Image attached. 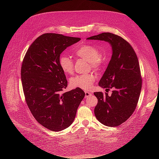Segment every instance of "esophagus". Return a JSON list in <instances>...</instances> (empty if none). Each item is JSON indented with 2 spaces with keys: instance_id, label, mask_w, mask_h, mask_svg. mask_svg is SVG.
Listing matches in <instances>:
<instances>
[{
  "instance_id": "esophagus-1",
  "label": "esophagus",
  "mask_w": 159,
  "mask_h": 159,
  "mask_svg": "<svg viewBox=\"0 0 159 159\" xmlns=\"http://www.w3.org/2000/svg\"><path fill=\"white\" fill-rule=\"evenodd\" d=\"M91 95H92V93H91V92H89V91H85V98L89 97V96H90Z\"/></svg>"
}]
</instances>
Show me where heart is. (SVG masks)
I'll return each mask as SVG.
<instances>
[{"instance_id": "obj_1", "label": "heart", "mask_w": 159, "mask_h": 159, "mask_svg": "<svg viewBox=\"0 0 159 159\" xmlns=\"http://www.w3.org/2000/svg\"><path fill=\"white\" fill-rule=\"evenodd\" d=\"M77 58L87 60L94 70H99L103 65V58L99 54L97 47L91 44H83L77 48L74 52ZM59 65L65 74L71 75L74 73V62L70 57L61 55L59 58ZM97 76L94 74L75 75L70 81V85L74 88H80L84 90L89 89Z\"/></svg>"}]
</instances>
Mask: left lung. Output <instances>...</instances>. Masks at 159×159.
I'll return each mask as SVG.
<instances>
[{
    "label": "left lung",
    "mask_w": 159,
    "mask_h": 159,
    "mask_svg": "<svg viewBox=\"0 0 159 159\" xmlns=\"http://www.w3.org/2000/svg\"><path fill=\"white\" fill-rule=\"evenodd\" d=\"M88 40L108 42L113 54L99 85L112 93L95 92L98 102L94 113L98 121L108 127H117L131 116L135 110L142 88V77L138 57L129 43L121 36L103 32Z\"/></svg>",
    "instance_id": "obj_1"
}]
</instances>
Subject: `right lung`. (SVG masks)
<instances>
[{
    "label": "right lung",
    "mask_w": 159,
    "mask_h": 159,
    "mask_svg": "<svg viewBox=\"0 0 159 159\" xmlns=\"http://www.w3.org/2000/svg\"><path fill=\"white\" fill-rule=\"evenodd\" d=\"M80 40L44 34L32 42L22 61L21 80L26 104L36 121L50 131L71 125L85 96L80 88L63 92L68 81L59 65L61 53Z\"/></svg>",
    "instance_id": "obj_1"
}]
</instances>
